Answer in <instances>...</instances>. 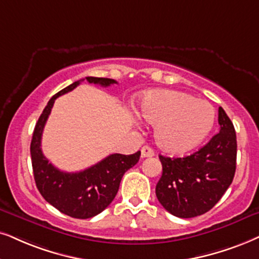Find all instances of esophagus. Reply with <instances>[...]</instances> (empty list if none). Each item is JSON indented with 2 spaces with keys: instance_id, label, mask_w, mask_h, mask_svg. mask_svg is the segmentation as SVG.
<instances>
[{
  "instance_id": "esophagus-1",
  "label": "esophagus",
  "mask_w": 259,
  "mask_h": 259,
  "mask_svg": "<svg viewBox=\"0 0 259 259\" xmlns=\"http://www.w3.org/2000/svg\"><path fill=\"white\" fill-rule=\"evenodd\" d=\"M154 155V150L149 146H143L141 149V158H150Z\"/></svg>"
}]
</instances>
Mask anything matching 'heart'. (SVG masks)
<instances>
[{"mask_svg": "<svg viewBox=\"0 0 259 259\" xmlns=\"http://www.w3.org/2000/svg\"><path fill=\"white\" fill-rule=\"evenodd\" d=\"M140 116L154 124L156 145L169 154L194 149L211 132L215 110L210 103L172 90L152 91L141 100Z\"/></svg>", "mask_w": 259, "mask_h": 259, "instance_id": "obj_1", "label": "heart"}]
</instances>
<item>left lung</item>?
Here are the masks:
<instances>
[{"instance_id":"1","label":"left lung","mask_w":259,"mask_h":259,"mask_svg":"<svg viewBox=\"0 0 259 259\" xmlns=\"http://www.w3.org/2000/svg\"><path fill=\"white\" fill-rule=\"evenodd\" d=\"M220 133L184 158L159 155L162 175L155 188L159 202L182 219L210 210L230 188L237 167V136L233 123L219 107Z\"/></svg>"}]
</instances>
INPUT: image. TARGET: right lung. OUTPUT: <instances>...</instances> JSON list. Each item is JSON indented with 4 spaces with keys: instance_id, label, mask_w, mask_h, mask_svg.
I'll return each mask as SVG.
<instances>
[{
    "instance_id": "add662e5",
    "label": "right lung",
    "mask_w": 259,
    "mask_h": 259,
    "mask_svg": "<svg viewBox=\"0 0 259 259\" xmlns=\"http://www.w3.org/2000/svg\"><path fill=\"white\" fill-rule=\"evenodd\" d=\"M86 80L90 83L100 84L103 87L117 83V81L106 77L87 76ZM81 81L83 80L75 81L49 100L35 124L31 142V158L35 185L45 201L68 217L90 219L109 207L118 192L123 175L136 165L141 152L139 150L132 155L111 154L96 165L75 173L60 171L49 162L40 148L45 123L55 100L73 91Z\"/></svg>"
}]
</instances>
